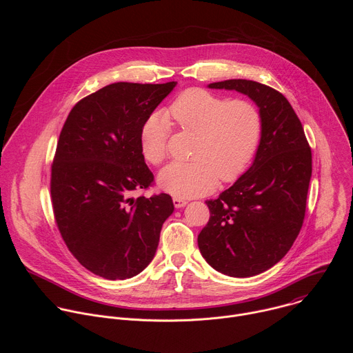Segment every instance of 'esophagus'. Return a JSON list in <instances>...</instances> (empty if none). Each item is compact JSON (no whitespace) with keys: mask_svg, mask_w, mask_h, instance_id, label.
<instances>
[{"mask_svg":"<svg viewBox=\"0 0 353 353\" xmlns=\"http://www.w3.org/2000/svg\"><path fill=\"white\" fill-rule=\"evenodd\" d=\"M173 204L176 208H183L187 204V201L183 198H179V196H173Z\"/></svg>","mask_w":353,"mask_h":353,"instance_id":"obj_1","label":"esophagus"}]
</instances>
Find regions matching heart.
Here are the masks:
<instances>
[{"label":"heart","instance_id":"obj_1","mask_svg":"<svg viewBox=\"0 0 353 353\" xmlns=\"http://www.w3.org/2000/svg\"><path fill=\"white\" fill-rule=\"evenodd\" d=\"M172 117L198 134L192 162H172L159 173V185L179 198L211 191L218 179L236 180L248 166L261 137V114L243 99L228 100L204 89H188L176 97L168 114H149L139 128L143 158L159 165L168 157Z\"/></svg>","mask_w":353,"mask_h":353}]
</instances>
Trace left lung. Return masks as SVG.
I'll return each mask as SVG.
<instances>
[{
  "label": "left lung",
  "instance_id": "left-lung-1",
  "mask_svg": "<svg viewBox=\"0 0 353 353\" xmlns=\"http://www.w3.org/2000/svg\"><path fill=\"white\" fill-rule=\"evenodd\" d=\"M211 89L237 90L259 106L261 138L253 165L216 199L198 234L205 261L234 278L259 275L281 261L306 212L312 149L288 99L256 81L228 79Z\"/></svg>",
  "mask_w": 353,
  "mask_h": 353
}]
</instances>
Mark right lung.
Listing matches in <instances>:
<instances>
[{
	"mask_svg": "<svg viewBox=\"0 0 353 353\" xmlns=\"http://www.w3.org/2000/svg\"><path fill=\"white\" fill-rule=\"evenodd\" d=\"M177 82H116L70 112L52 165L56 223L72 256L90 272L128 279L154 260L172 196L134 198L154 174L139 148V128Z\"/></svg>",
	"mask_w": 353,
	"mask_h": 353,
	"instance_id": "obj_1",
	"label": "right lung"
}]
</instances>
